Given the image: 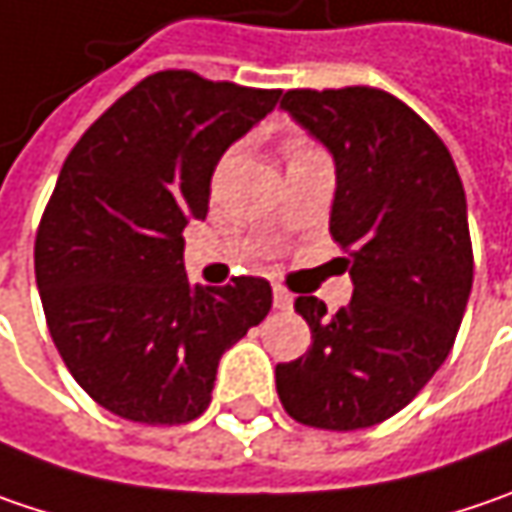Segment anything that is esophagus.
<instances>
[{
	"instance_id": "esophagus-1",
	"label": "esophagus",
	"mask_w": 512,
	"mask_h": 512,
	"mask_svg": "<svg viewBox=\"0 0 512 512\" xmlns=\"http://www.w3.org/2000/svg\"><path fill=\"white\" fill-rule=\"evenodd\" d=\"M272 301H275V310H292V295L286 292L284 286L272 289Z\"/></svg>"
}]
</instances>
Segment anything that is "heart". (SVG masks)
<instances>
[{"mask_svg":"<svg viewBox=\"0 0 512 512\" xmlns=\"http://www.w3.org/2000/svg\"><path fill=\"white\" fill-rule=\"evenodd\" d=\"M284 153H286V159L292 162V159H301V156H310V153H316L304 138H298V136H286L284 138Z\"/></svg>","mask_w":512,"mask_h":512,"instance_id":"obj_1","label":"heart"}]
</instances>
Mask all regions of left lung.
Segmentation results:
<instances>
[{
	"label": "left lung",
	"instance_id": "left-lung-1",
	"mask_svg": "<svg viewBox=\"0 0 512 512\" xmlns=\"http://www.w3.org/2000/svg\"><path fill=\"white\" fill-rule=\"evenodd\" d=\"M281 106L336 162L330 234L353 298L336 316L295 298L313 345L275 368L286 414L356 432L406 408L455 345L472 289L464 182L446 144L374 86L289 89Z\"/></svg>",
	"mask_w": 512,
	"mask_h": 512
}]
</instances>
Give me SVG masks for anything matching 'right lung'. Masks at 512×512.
<instances>
[{
    "instance_id": "obj_1",
    "label": "right lung",
    "mask_w": 512,
    "mask_h": 512,
    "mask_svg": "<svg viewBox=\"0 0 512 512\" xmlns=\"http://www.w3.org/2000/svg\"><path fill=\"white\" fill-rule=\"evenodd\" d=\"M281 89L144 77L66 156L34 240L46 324L75 382L147 426L196 420L220 356L272 307L263 278L191 286L182 228L205 220L220 156Z\"/></svg>"
}]
</instances>
